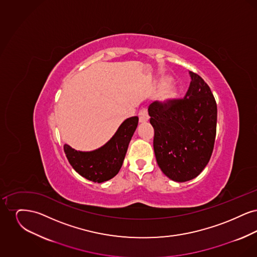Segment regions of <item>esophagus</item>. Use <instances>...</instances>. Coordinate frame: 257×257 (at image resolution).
Listing matches in <instances>:
<instances>
[{"instance_id":"34e87169","label":"esophagus","mask_w":257,"mask_h":257,"mask_svg":"<svg viewBox=\"0 0 257 257\" xmlns=\"http://www.w3.org/2000/svg\"><path fill=\"white\" fill-rule=\"evenodd\" d=\"M139 119H140V122L141 123H145L148 121L149 115H148L147 109L144 108V109L140 110V112H139Z\"/></svg>"}]
</instances>
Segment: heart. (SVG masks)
<instances>
[{"label": "heart", "mask_w": 257, "mask_h": 257, "mask_svg": "<svg viewBox=\"0 0 257 257\" xmlns=\"http://www.w3.org/2000/svg\"><path fill=\"white\" fill-rule=\"evenodd\" d=\"M169 78H164L162 81H161V86H165V85H167L168 83H169ZM176 95H177V92H176V89L173 87V86H170L169 88H167L164 92H163V94H162V100L163 101H167V102H170V101H172L173 99H175L176 97Z\"/></svg>", "instance_id": "b5f03b06"}]
</instances>
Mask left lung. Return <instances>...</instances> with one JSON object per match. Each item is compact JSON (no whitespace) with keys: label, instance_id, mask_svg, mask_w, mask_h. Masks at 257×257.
Here are the masks:
<instances>
[{"label":"left lung","instance_id":"obj_1","mask_svg":"<svg viewBox=\"0 0 257 257\" xmlns=\"http://www.w3.org/2000/svg\"><path fill=\"white\" fill-rule=\"evenodd\" d=\"M189 74L191 83L185 97L155 101L148 107L157 164L176 182L194 179L204 170L216 138V100L199 75Z\"/></svg>","mask_w":257,"mask_h":257}]
</instances>
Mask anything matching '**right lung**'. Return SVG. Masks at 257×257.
<instances>
[{
	"label": "right lung",
	"instance_id": "right-lung-1",
	"mask_svg": "<svg viewBox=\"0 0 257 257\" xmlns=\"http://www.w3.org/2000/svg\"><path fill=\"white\" fill-rule=\"evenodd\" d=\"M138 122V116L127 118L106 145L93 151H78L64 145L63 149L68 162L75 171L87 180L97 183L110 180L121 169Z\"/></svg>",
	"mask_w": 257,
	"mask_h": 257
}]
</instances>
